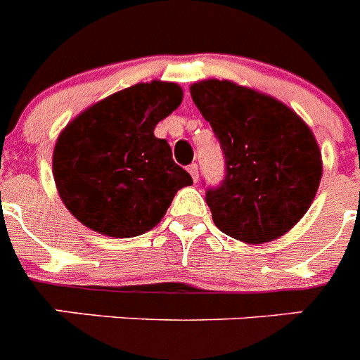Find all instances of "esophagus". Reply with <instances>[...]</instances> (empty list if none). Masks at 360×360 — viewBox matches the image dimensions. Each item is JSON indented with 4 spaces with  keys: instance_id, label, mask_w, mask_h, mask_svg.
<instances>
[{
    "instance_id": "esophagus-1",
    "label": "esophagus",
    "mask_w": 360,
    "mask_h": 360,
    "mask_svg": "<svg viewBox=\"0 0 360 360\" xmlns=\"http://www.w3.org/2000/svg\"><path fill=\"white\" fill-rule=\"evenodd\" d=\"M187 171H189V173H191L193 180H195V182H198V165L191 164L189 167H187Z\"/></svg>"
}]
</instances>
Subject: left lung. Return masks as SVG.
<instances>
[{
    "label": "left lung",
    "instance_id": "8db88e82",
    "mask_svg": "<svg viewBox=\"0 0 360 360\" xmlns=\"http://www.w3.org/2000/svg\"><path fill=\"white\" fill-rule=\"evenodd\" d=\"M191 97L225 155V180L205 195L216 227L249 245L287 234L310 209L323 176L307 122L278 98L227 79L195 82Z\"/></svg>",
    "mask_w": 360,
    "mask_h": 360
}]
</instances>
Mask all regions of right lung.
Wrapping results in <instances>:
<instances>
[{
  "label": "right lung",
  "mask_w": 360,
  "mask_h": 360,
  "mask_svg": "<svg viewBox=\"0 0 360 360\" xmlns=\"http://www.w3.org/2000/svg\"><path fill=\"white\" fill-rule=\"evenodd\" d=\"M182 98L176 82H139L66 124L53 148V180L82 225L110 238L141 236L193 184L174 164L167 141L153 133Z\"/></svg>",
  "instance_id": "1"
}]
</instances>
